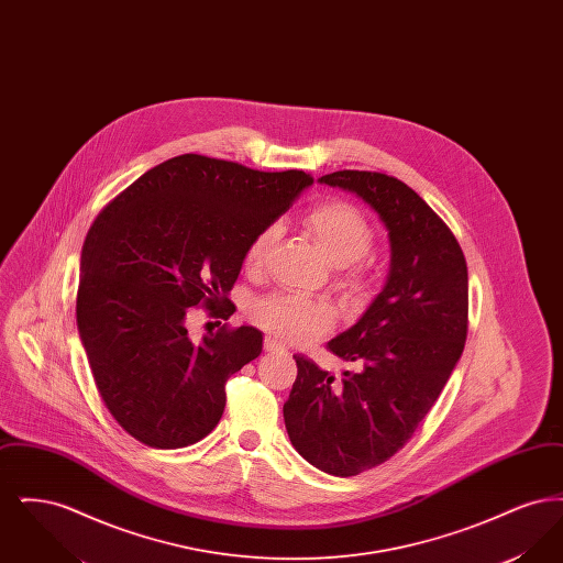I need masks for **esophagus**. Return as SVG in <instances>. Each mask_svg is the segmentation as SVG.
I'll use <instances>...</instances> for the list:
<instances>
[{
  "label": "esophagus",
  "instance_id": "obj_1",
  "mask_svg": "<svg viewBox=\"0 0 563 563\" xmlns=\"http://www.w3.org/2000/svg\"><path fill=\"white\" fill-rule=\"evenodd\" d=\"M264 350H266V352H272V354H287V349H285L278 340H274V338H266V342H264Z\"/></svg>",
  "mask_w": 563,
  "mask_h": 563
}]
</instances>
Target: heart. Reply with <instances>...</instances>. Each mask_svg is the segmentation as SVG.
<instances>
[{
    "mask_svg": "<svg viewBox=\"0 0 563 563\" xmlns=\"http://www.w3.org/2000/svg\"><path fill=\"white\" fill-rule=\"evenodd\" d=\"M306 225L324 249L327 257L335 266H342L352 283H361L367 276L363 257L374 246V225L354 205L344 200L322 202L306 214ZM276 236V223L262 228L246 246L244 266L249 269L262 268ZM249 317L257 327L283 342H308L329 333L338 324L340 312L331 301L319 297L269 294L257 297L251 303Z\"/></svg>",
    "mask_w": 563,
    "mask_h": 563,
    "instance_id": "1",
    "label": "heart"
}]
</instances>
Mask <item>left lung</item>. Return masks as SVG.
Returning a JSON list of instances; mask_svg holds the SVG:
<instances>
[{"mask_svg":"<svg viewBox=\"0 0 563 563\" xmlns=\"http://www.w3.org/2000/svg\"><path fill=\"white\" fill-rule=\"evenodd\" d=\"M321 184L349 189L388 228V283L361 321L327 350L358 363L335 379L295 354L285 402L295 450L335 477H354L407 445L454 372L468 333V269L454 232L397 177L338 170Z\"/></svg>","mask_w":563,"mask_h":563,"instance_id":"1","label":"left lung"}]
</instances>
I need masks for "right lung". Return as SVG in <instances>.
<instances>
[{
    "label": "right lung",
    "instance_id": "add662e5",
    "mask_svg": "<svg viewBox=\"0 0 563 563\" xmlns=\"http://www.w3.org/2000/svg\"><path fill=\"white\" fill-rule=\"evenodd\" d=\"M312 181L184 154L97 214L81 249L78 329L101 399L136 441L177 450L217 427L225 382L262 354L264 338L223 324L194 344L189 308L234 314L228 294L249 242Z\"/></svg>",
    "mask_w": 563,
    "mask_h": 563
}]
</instances>
